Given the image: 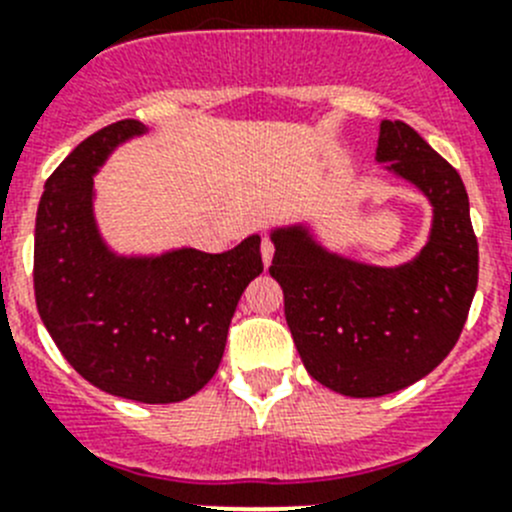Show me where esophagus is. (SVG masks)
<instances>
[{
    "label": "esophagus",
    "instance_id": "esophagus-1",
    "mask_svg": "<svg viewBox=\"0 0 512 512\" xmlns=\"http://www.w3.org/2000/svg\"><path fill=\"white\" fill-rule=\"evenodd\" d=\"M260 250H262V262H265V267H267L272 262V255H275V245H272V242L265 237V240H262Z\"/></svg>",
    "mask_w": 512,
    "mask_h": 512
}]
</instances>
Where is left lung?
Instances as JSON below:
<instances>
[{
    "label": "left lung",
    "instance_id": "1",
    "mask_svg": "<svg viewBox=\"0 0 512 512\" xmlns=\"http://www.w3.org/2000/svg\"><path fill=\"white\" fill-rule=\"evenodd\" d=\"M376 159L434 207L429 242L401 267L343 260L303 227L272 232L270 275L315 381L343 396H384L414 384L455 348L477 290V237L455 166L401 121H381Z\"/></svg>",
    "mask_w": 512,
    "mask_h": 512
}]
</instances>
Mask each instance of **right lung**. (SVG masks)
Here are the masks:
<instances>
[{"label": "right lung", "instance_id": "add662e5", "mask_svg": "<svg viewBox=\"0 0 512 512\" xmlns=\"http://www.w3.org/2000/svg\"><path fill=\"white\" fill-rule=\"evenodd\" d=\"M126 118L85 138L45 181L35 224V300L68 364L98 389L143 404L197 394L219 369L240 295L262 272L260 237L222 255L116 257L93 219V174Z\"/></svg>", "mask_w": 512, "mask_h": 512}]
</instances>
